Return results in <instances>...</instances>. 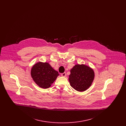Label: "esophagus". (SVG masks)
<instances>
[{"instance_id":"34e87169","label":"esophagus","mask_w":126,"mask_h":126,"mask_svg":"<svg viewBox=\"0 0 126 126\" xmlns=\"http://www.w3.org/2000/svg\"><path fill=\"white\" fill-rule=\"evenodd\" d=\"M61 75V76H62V77H66V73L65 72H64V73H62Z\"/></svg>"}]
</instances>
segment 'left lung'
I'll return each mask as SVG.
<instances>
[{"label":"left lung","mask_w":126,"mask_h":126,"mask_svg":"<svg viewBox=\"0 0 126 126\" xmlns=\"http://www.w3.org/2000/svg\"><path fill=\"white\" fill-rule=\"evenodd\" d=\"M94 78L93 69L84 64H77L70 70L69 81L72 87L78 92H83L90 87Z\"/></svg>","instance_id":"1"}]
</instances>
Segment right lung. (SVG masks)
Instances as JSON below:
<instances>
[{"label":"right lung","mask_w":126,"mask_h":126,"mask_svg":"<svg viewBox=\"0 0 126 126\" xmlns=\"http://www.w3.org/2000/svg\"><path fill=\"white\" fill-rule=\"evenodd\" d=\"M31 74L34 82L44 89L49 88L59 76L58 72L48 63L42 62H39L33 66Z\"/></svg>","instance_id":"1"}]
</instances>
